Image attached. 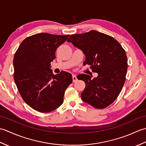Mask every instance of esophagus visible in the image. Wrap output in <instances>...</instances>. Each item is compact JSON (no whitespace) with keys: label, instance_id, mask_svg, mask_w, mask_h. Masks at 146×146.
I'll return each instance as SVG.
<instances>
[{"label":"esophagus","instance_id":"obj_1","mask_svg":"<svg viewBox=\"0 0 146 146\" xmlns=\"http://www.w3.org/2000/svg\"><path fill=\"white\" fill-rule=\"evenodd\" d=\"M72 78H73V82H76L77 80H78V79H77V77H76V76L75 75H73Z\"/></svg>","mask_w":146,"mask_h":146}]
</instances>
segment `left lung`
<instances>
[{"instance_id": "obj_1", "label": "left lung", "mask_w": 146, "mask_h": 146, "mask_svg": "<svg viewBox=\"0 0 146 146\" xmlns=\"http://www.w3.org/2000/svg\"><path fill=\"white\" fill-rule=\"evenodd\" d=\"M67 41L83 52V65H90L93 72L98 73L93 79L85 74L77 76L85 83L82 100L98 109L109 106L125 82L128 65L125 50L115 39L97 31L73 35Z\"/></svg>"}]
</instances>
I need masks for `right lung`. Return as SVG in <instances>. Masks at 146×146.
Listing matches in <instances>:
<instances>
[{
  "label": "right lung",
  "instance_id": "obj_1",
  "mask_svg": "<svg viewBox=\"0 0 146 146\" xmlns=\"http://www.w3.org/2000/svg\"><path fill=\"white\" fill-rule=\"evenodd\" d=\"M69 36L36 34L24 39L15 53V85L24 101L39 112L48 113L60 107L73 82L71 73L54 75L50 69L57 48Z\"/></svg>",
  "mask_w": 146,
  "mask_h": 146
}]
</instances>
